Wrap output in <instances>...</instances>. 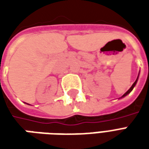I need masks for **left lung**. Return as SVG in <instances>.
Listing matches in <instances>:
<instances>
[{"label": "left lung", "instance_id": "1", "mask_svg": "<svg viewBox=\"0 0 149 149\" xmlns=\"http://www.w3.org/2000/svg\"><path fill=\"white\" fill-rule=\"evenodd\" d=\"M138 78H139V74H138V77H137V78H136V81H135L134 83L132 84V86H131V88H129V89H128V90L127 91V92H126V93H125L124 94V95H123V96H122L121 97H120V98H123V97H126V96H127L128 94H129V93H131L132 91V89H133V88H134L135 86H136V83H137Z\"/></svg>", "mask_w": 149, "mask_h": 149}]
</instances>
